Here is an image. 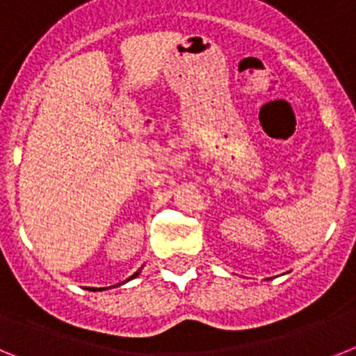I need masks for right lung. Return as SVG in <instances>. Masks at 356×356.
<instances>
[{"instance_id":"add662e5","label":"right lung","mask_w":356,"mask_h":356,"mask_svg":"<svg viewBox=\"0 0 356 356\" xmlns=\"http://www.w3.org/2000/svg\"><path fill=\"white\" fill-rule=\"evenodd\" d=\"M139 273H141V270H137V271H136V273H134V275H132V277H130V279H127V280H124V282H128V280H132V279H136V277H137V275H139ZM124 282H119V284H118V286L124 284ZM112 288H115V286H112ZM103 289H108V288H99V289H97V288H92V291H103Z\"/></svg>"}]
</instances>
